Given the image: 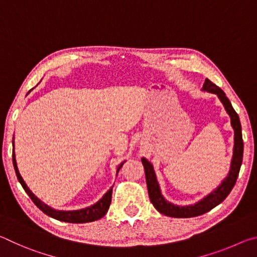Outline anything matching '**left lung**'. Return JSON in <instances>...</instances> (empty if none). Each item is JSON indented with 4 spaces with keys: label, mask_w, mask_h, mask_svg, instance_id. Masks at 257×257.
Wrapping results in <instances>:
<instances>
[{
    "label": "left lung",
    "mask_w": 257,
    "mask_h": 257,
    "mask_svg": "<svg viewBox=\"0 0 257 257\" xmlns=\"http://www.w3.org/2000/svg\"><path fill=\"white\" fill-rule=\"evenodd\" d=\"M204 90H207L210 93H214L219 96L220 101L223 103V105L227 110L228 114L231 118V125L234 130V146H233V156L231 161V168H230L229 175L225 179L222 181L217 188L212 191V193L203 198L201 202L191 206H177L173 204L167 202L164 197L161 195L160 187L158 181H156V176L153 170V165H152L149 161L143 158L142 163L144 165L145 169V177H146V184L147 189H149V196L152 204L160 213L164 215L171 216V217H194L202 215L204 213L211 211L220 203H222L225 198H227L230 191L232 190L234 184H236L237 178L239 175V170H240L241 163H242V153H243V142H242V135H241V124L239 121V116L237 112L233 110V107L230 103L229 98L225 96V94L219 86L213 84L211 80L206 79L205 84L203 86Z\"/></svg>",
    "instance_id": "8db88e82"
}]
</instances>
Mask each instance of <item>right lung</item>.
<instances>
[{"mask_svg": "<svg viewBox=\"0 0 257 257\" xmlns=\"http://www.w3.org/2000/svg\"><path fill=\"white\" fill-rule=\"evenodd\" d=\"M12 161H14V167L16 170V175L17 178H18L19 182L23 186V188L25 189L26 193L28 194V196L32 198V201L34 202L35 205H36L42 212H44L46 215H49L53 219H56L59 221H63V222H69V223H86V222H93V221H96L98 219H101L104 215L106 214V212L110 207L111 204V198H112V188L107 191V193L104 195V196L99 199V201L94 204L93 206L84 208V210H79V211H55L53 208H51L46 205V204L42 203L40 199H38L35 195L29 190L27 185L25 184V181L23 179V177L20 176V173L18 171V167H17V162H16V156H15V151L12 152ZM124 163V162H123ZM123 163H121L119 165L118 170H116V173L119 172V170L122 167Z\"/></svg>", "mask_w": 257, "mask_h": 257, "instance_id": "add662e5", "label": "right lung"}]
</instances>
